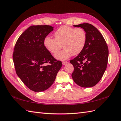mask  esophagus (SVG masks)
<instances>
[{
  "label": "esophagus",
  "instance_id": "34e87169",
  "mask_svg": "<svg viewBox=\"0 0 121 121\" xmlns=\"http://www.w3.org/2000/svg\"><path fill=\"white\" fill-rule=\"evenodd\" d=\"M68 63V62H67V61H63L62 65H67Z\"/></svg>",
  "mask_w": 121,
  "mask_h": 121
}]
</instances>
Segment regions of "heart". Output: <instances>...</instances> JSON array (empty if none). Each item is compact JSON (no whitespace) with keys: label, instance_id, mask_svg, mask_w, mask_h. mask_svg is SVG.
I'll return each mask as SVG.
<instances>
[{"label":"heart","instance_id":"b5f03b06","mask_svg":"<svg viewBox=\"0 0 121 121\" xmlns=\"http://www.w3.org/2000/svg\"><path fill=\"white\" fill-rule=\"evenodd\" d=\"M54 38L47 36L43 40L45 48L51 54H56L58 60H65L72 55H78L84 49L87 41L86 33L82 28H73L67 26L60 27L54 33Z\"/></svg>","mask_w":121,"mask_h":121}]
</instances>
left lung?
I'll return each mask as SVG.
<instances>
[{"label":"left lung","mask_w":121,"mask_h":121,"mask_svg":"<svg viewBox=\"0 0 121 121\" xmlns=\"http://www.w3.org/2000/svg\"><path fill=\"white\" fill-rule=\"evenodd\" d=\"M73 26L86 31L87 41L81 52L70 60L74 67L72 78L80 86H94L100 81L107 67L108 47L103 35L93 25L84 23Z\"/></svg>","instance_id":"obj_1"}]
</instances>
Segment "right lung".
<instances>
[{
  "instance_id": "obj_1",
  "label": "right lung",
  "mask_w": 121,
  "mask_h": 121,
  "mask_svg": "<svg viewBox=\"0 0 121 121\" xmlns=\"http://www.w3.org/2000/svg\"><path fill=\"white\" fill-rule=\"evenodd\" d=\"M53 30L49 25L30 26L19 37L14 48L13 61L17 74L33 91L49 88L62 67L61 61L56 60L43 45L44 38Z\"/></svg>"
}]
</instances>
